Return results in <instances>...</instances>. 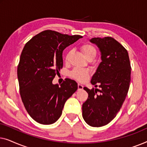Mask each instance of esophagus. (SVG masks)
I'll use <instances>...</instances> for the list:
<instances>
[{"instance_id":"obj_1","label":"esophagus","mask_w":147,"mask_h":147,"mask_svg":"<svg viewBox=\"0 0 147 147\" xmlns=\"http://www.w3.org/2000/svg\"><path fill=\"white\" fill-rule=\"evenodd\" d=\"M78 90H83L84 86H82V84H78Z\"/></svg>"}]
</instances>
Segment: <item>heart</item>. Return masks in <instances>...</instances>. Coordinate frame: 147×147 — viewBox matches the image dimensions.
I'll list each match as a JSON object with an SVG mask.
<instances>
[{
  "label": "heart",
  "mask_w": 147,
  "mask_h": 147,
  "mask_svg": "<svg viewBox=\"0 0 147 147\" xmlns=\"http://www.w3.org/2000/svg\"><path fill=\"white\" fill-rule=\"evenodd\" d=\"M80 49H81V51L83 53L84 56L88 59H93L96 57V53H97L96 47L90 43H86L82 45L81 47H80ZM71 53V51H69L66 53L65 57V61L66 62L69 61ZM69 76L71 78L77 80L78 82H86L88 79V77H89V71L87 69H80V68H75V69H74L70 72Z\"/></svg>",
  "instance_id": "b5f03b06"
}]
</instances>
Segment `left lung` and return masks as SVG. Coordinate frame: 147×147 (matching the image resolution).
I'll return each mask as SVG.
<instances>
[{
  "label": "left lung",
  "mask_w": 147,
  "mask_h": 147,
  "mask_svg": "<svg viewBox=\"0 0 147 147\" xmlns=\"http://www.w3.org/2000/svg\"><path fill=\"white\" fill-rule=\"evenodd\" d=\"M90 41L101 51L102 62L91 80L100 90L84 88L88 98L82 105V116L90 126L100 127L111 122L121 108L129 89L131 66L127 50L114 38L94 37Z\"/></svg>",
  "instance_id": "8db88e82"
}]
</instances>
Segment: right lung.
Here are the masks:
<instances>
[{
    "mask_svg": "<svg viewBox=\"0 0 147 147\" xmlns=\"http://www.w3.org/2000/svg\"><path fill=\"white\" fill-rule=\"evenodd\" d=\"M82 36L46 30L25 44L17 68L20 95L26 110L36 122L51 124L59 119L66 100L78 90L74 80L60 86L52 84L63 67L62 53Z\"/></svg>",
    "mask_w": 147,
    "mask_h": 147,
    "instance_id": "right-lung-1",
    "label": "right lung"
}]
</instances>
